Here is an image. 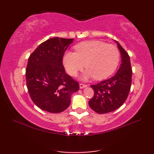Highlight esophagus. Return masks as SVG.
Returning a JSON list of instances; mask_svg holds the SVG:
<instances>
[{
	"label": "esophagus",
	"mask_w": 154,
	"mask_h": 154,
	"mask_svg": "<svg viewBox=\"0 0 154 154\" xmlns=\"http://www.w3.org/2000/svg\"><path fill=\"white\" fill-rule=\"evenodd\" d=\"M86 87H87V85H85V84H83V83H80L79 84L80 89H83V88Z\"/></svg>",
	"instance_id": "obj_1"
}]
</instances>
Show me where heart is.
Returning a JSON list of instances; mask_svg holds the SVG:
<instances>
[{
    "label": "heart",
    "instance_id": "heart-1",
    "mask_svg": "<svg viewBox=\"0 0 154 154\" xmlns=\"http://www.w3.org/2000/svg\"><path fill=\"white\" fill-rule=\"evenodd\" d=\"M75 52L66 51L63 63L67 73L75 76L87 69L83 78L93 77L97 80L109 77L115 70L120 60V52L115 45L103 42L91 40L81 42L75 46Z\"/></svg>",
    "mask_w": 154,
    "mask_h": 154
}]
</instances>
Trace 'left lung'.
I'll list each match as a JSON object with an SVG mask.
<instances>
[{"instance_id": "obj_1", "label": "left lung", "mask_w": 154, "mask_h": 154, "mask_svg": "<svg viewBox=\"0 0 154 154\" xmlns=\"http://www.w3.org/2000/svg\"><path fill=\"white\" fill-rule=\"evenodd\" d=\"M122 63L113 77L96 85H91L94 96L89 101V106L97 113L105 114L119 109L125 102L132 84V70L130 56L116 42Z\"/></svg>"}]
</instances>
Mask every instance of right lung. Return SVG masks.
Instances as JSON below:
<instances>
[{"label": "right lung", "instance_id": "obj_1", "mask_svg": "<svg viewBox=\"0 0 154 154\" xmlns=\"http://www.w3.org/2000/svg\"><path fill=\"white\" fill-rule=\"evenodd\" d=\"M73 39L53 38L44 42L28 58L26 79L28 93L40 109L51 113L66 110L79 85L65 73L63 57Z\"/></svg>", "mask_w": 154, "mask_h": 154}]
</instances>
